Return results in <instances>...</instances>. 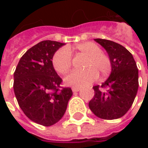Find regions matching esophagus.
Instances as JSON below:
<instances>
[{
  "mask_svg": "<svg viewBox=\"0 0 148 148\" xmlns=\"http://www.w3.org/2000/svg\"><path fill=\"white\" fill-rule=\"evenodd\" d=\"M81 89L79 87H73V88H72V91H73L74 93H75V92H78Z\"/></svg>",
  "mask_w": 148,
  "mask_h": 148,
  "instance_id": "esophagus-1",
  "label": "esophagus"
}]
</instances>
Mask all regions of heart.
<instances>
[{
  "mask_svg": "<svg viewBox=\"0 0 148 148\" xmlns=\"http://www.w3.org/2000/svg\"><path fill=\"white\" fill-rule=\"evenodd\" d=\"M75 50L87 58L84 64L86 68L84 71H74L65 78L66 83L69 86L82 87L93 83L98 77L109 75L112 70V62L108 55L101 51L99 46L93 42H84L75 46ZM52 64L58 73L65 74L69 72L72 66V55L70 49L62 47L56 51L53 58Z\"/></svg>",
  "mask_w": 148,
  "mask_h": 148,
  "instance_id": "heart-1",
  "label": "heart"
}]
</instances>
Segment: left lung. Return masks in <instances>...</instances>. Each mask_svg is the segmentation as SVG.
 Instances as JSON below:
<instances>
[{
    "label": "left lung",
    "instance_id": "left-lung-1",
    "mask_svg": "<svg viewBox=\"0 0 148 148\" xmlns=\"http://www.w3.org/2000/svg\"><path fill=\"white\" fill-rule=\"evenodd\" d=\"M94 40L108 53L112 71L101 87H93L94 96L89 102V107L101 119H118L129 110L136 96L139 87L136 63L132 55L121 44L108 39Z\"/></svg>",
    "mask_w": 148,
    "mask_h": 148
}]
</instances>
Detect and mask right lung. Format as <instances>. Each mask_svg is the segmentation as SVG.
<instances>
[{
	"mask_svg": "<svg viewBox=\"0 0 148 148\" xmlns=\"http://www.w3.org/2000/svg\"><path fill=\"white\" fill-rule=\"evenodd\" d=\"M62 42L44 40L25 52L14 72L15 96L24 113L42 126H51L63 116L73 92L61 89L62 78L52 58Z\"/></svg>",
	"mask_w": 148,
	"mask_h": 148,
	"instance_id": "obj_1",
	"label": "right lung"
}]
</instances>
